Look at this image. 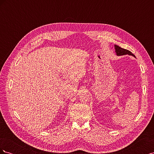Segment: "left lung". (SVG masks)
I'll list each match as a JSON object with an SVG mask.
<instances>
[{
  "mask_svg": "<svg viewBox=\"0 0 154 154\" xmlns=\"http://www.w3.org/2000/svg\"><path fill=\"white\" fill-rule=\"evenodd\" d=\"M115 49H116V54H117V55L118 56H120V55H125V54H129V55H132V56H134V57L135 55L134 54H132L131 52H130V51L127 50V49H123L122 48L119 47L118 45H115Z\"/></svg>",
  "mask_w": 154,
  "mask_h": 154,
  "instance_id": "1",
  "label": "left lung"
}]
</instances>
